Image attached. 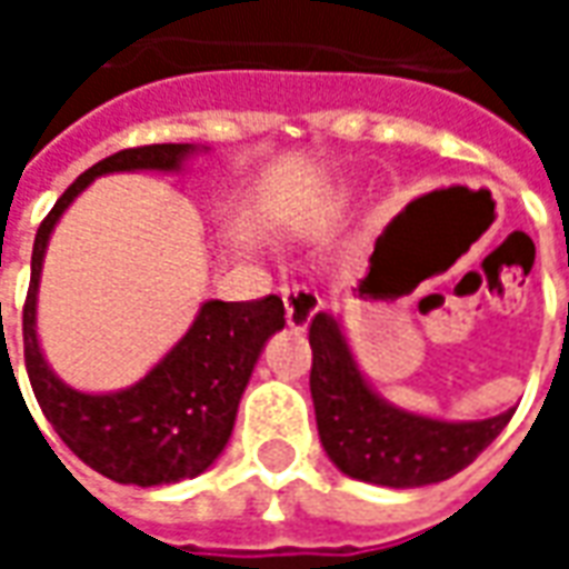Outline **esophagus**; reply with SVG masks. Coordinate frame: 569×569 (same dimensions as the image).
I'll return each mask as SVG.
<instances>
[{
  "instance_id": "1",
  "label": "esophagus",
  "mask_w": 569,
  "mask_h": 569,
  "mask_svg": "<svg viewBox=\"0 0 569 569\" xmlns=\"http://www.w3.org/2000/svg\"><path fill=\"white\" fill-rule=\"evenodd\" d=\"M286 308V322L292 329H308V322L313 320V313L320 310V296L305 283H286L280 289Z\"/></svg>"
}]
</instances>
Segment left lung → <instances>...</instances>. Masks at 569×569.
I'll list each match as a JSON object with an SVG mask.
<instances>
[{"label":"left lung","mask_w":569,"mask_h":569,"mask_svg":"<svg viewBox=\"0 0 569 569\" xmlns=\"http://www.w3.org/2000/svg\"><path fill=\"white\" fill-rule=\"evenodd\" d=\"M313 366L310 396L317 408V429L332 463L350 478L420 488L457 476L476 460L515 411L476 423L420 418L387 406L359 375L338 322L317 313L308 329Z\"/></svg>","instance_id":"8db88e82"}]
</instances>
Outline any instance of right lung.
<instances>
[{"mask_svg": "<svg viewBox=\"0 0 569 569\" xmlns=\"http://www.w3.org/2000/svg\"><path fill=\"white\" fill-rule=\"evenodd\" d=\"M188 151V142L137 146L84 170L36 231L30 289L23 301V362L42 415L81 463L112 481L140 488L200 476L222 453L261 347L286 326L283 301L277 296L207 301L186 338L140 383L121 393L91 396L60 383L48 369L36 338V289L60 212L91 179L118 170H176Z\"/></svg>", "mask_w": 569, "mask_h": 569, "instance_id": "obj_1", "label": "right lung"}]
</instances>
